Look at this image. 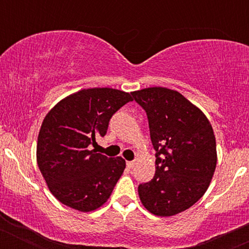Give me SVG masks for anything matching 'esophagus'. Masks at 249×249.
Instances as JSON below:
<instances>
[{
    "label": "esophagus",
    "mask_w": 249,
    "mask_h": 249,
    "mask_svg": "<svg viewBox=\"0 0 249 249\" xmlns=\"http://www.w3.org/2000/svg\"><path fill=\"white\" fill-rule=\"evenodd\" d=\"M126 166H127V169H134V166H135V162L134 161H127L126 162Z\"/></svg>",
    "instance_id": "obj_1"
}]
</instances>
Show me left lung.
<instances>
[{
    "label": "left lung",
    "instance_id": "8db88e82",
    "mask_svg": "<svg viewBox=\"0 0 249 249\" xmlns=\"http://www.w3.org/2000/svg\"><path fill=\"white\" fill-rule=\"evenodd\" d=\"M145 110L154 147L155 175L139 185L142 205L159 217L192 207L206 193L217 166L212 125L180 92L161 87L132 92Z\"/></svg>",
    "mask_w": 249,
    "mask_h": 249
}]
</instances>
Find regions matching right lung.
<instances>
[{
	"label": "right lung",
	"instance_id": "add662e5",
	"mask_svg": "<svg viewBox=\"0 0 249 249\" xmlns=\"http://www.w3.org/2000/svg\"><path fill=\"white\" fill-rule=\"evenodd\" d=\"M131 94L112 88L83 89L48 112L37 141V164L50 193L61 203L91 212L109 199L125 160L89 147L106 135L109 119L134 100Z\"/></svg>",
	"mask_w": 249,
	"mask_h": 249
}]
</instances>
